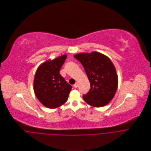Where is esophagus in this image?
I'll return each instance as SVG.
<instances>
[{
  "label": "esophagus",
  "instance_id": "34e87169",
  "mask_svg": "<svg viewBox=\"0 0 151 151\" xmlns=\"http://www.w3.org/2000/svg\"><path fill=\"white\" fill-rule=\"evenodd\" d=\"M73 86L74 88H77L78 86V82H76L74 85H73Z\"/></svg>",
  "mask_w": 151,
  "mask_h": 151
}]
</instances>
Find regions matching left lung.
Wrapping results in <instances>:
<instances>
[{"label": "left lung", "mask_w": 151, "mask_h": 151, "mask_svg": "<svg viewBox=\"0 0 151 151\" xmlns=\"http://www.w3.org/2000/svg\"><path fill=\"white\" fill-rule=\"evenodd\" d=\"M74 58L82 65L90 82L89 92L83 95L84 101L95 107L109 104L118 86L117 75L111 60L98 52L79 53Z\"/></svg>", "instance_id": "8db88e82"}]
</instances>
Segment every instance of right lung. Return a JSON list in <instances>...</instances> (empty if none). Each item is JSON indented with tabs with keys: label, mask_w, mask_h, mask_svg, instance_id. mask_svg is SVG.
I'll list each match as a JSON object with an SVG mask.
<instances>
[{
	"label": "right lung",
	"mask_w": 151,
	"mask_h": 151,
	"mask_svg": "<svg viewBox=\"0 0 151 151\" xmlns=\"http://www.w3.org/2000/svg\"><path fill=\"white\" fill-rule=\"evenodd\" d=\"M66 55L47 60L37 69L34 80V90L39 101L46 107L55 109L64 104L72 89L60 74Z\"/></svg>",
	"instance_id": "obj_1"
}]
</instances>
